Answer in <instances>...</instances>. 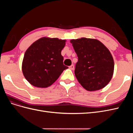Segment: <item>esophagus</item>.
Here are the masks:
<instances>
[{"label": "esophagus", "mask_w": 133, "mask_h": 133, "mask_svg": "<svg viewBox=\"0 0 133 133\" xmlns=\"http://www.w3.org/2000/svg\"><path fill=\"white\" fill-rule=\"evenodd\" d=\"M69 68V69H71V70H74V65H70Z\"/></svg>", "instance_id": "esophagus-1"}]
</instances>
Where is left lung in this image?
<instances>
[{
  "mask_svg": "<svg viewBox=\"0 0 133 133\" xmlns=\"http://www.w3.org/2000/svg\"><path fill=\"white\" fill-rule=\"evenodd\" d=\"M78 57L75 75L88 91H96L107 86L114 73V62L108 48L95 39L82 38L71 39Z\"/></svg>",
  "mask_w": 133,
  "mask_h": 133,
  "instance_id": "1",
  "label": "left lung"
}]
</instances>
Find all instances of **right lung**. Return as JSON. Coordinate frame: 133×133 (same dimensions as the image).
Wrapping results in <instances>:
<instances>
[{
    "label": "right lung",
    "instance_id": "add662e5",
    "mask_svg": "<svg viewBox=\"0 0 133 133\" xmlns=\"http://www.w3.org/2000/svg\"><path fill=\"white\" fill-rule=\"evenodd\" d=\"M66 40L43 37L28 48L22 62V71L32 85L47 88L68 68L63 64L61 51Z\"/></svg>",
    "mask_w": 133,
    "mask_h": 133
}]
</instances>
